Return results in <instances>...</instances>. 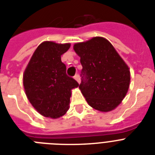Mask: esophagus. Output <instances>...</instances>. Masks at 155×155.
<instances>
[{
  "mask_svg": "<svg viewBox=\"0 0 155 155\" xmlns=\"http://www.w3.org/2000/svg\"><path fill=\"white\" fill-rule=\"evenodd\" d=\"M74 79L78 83L81 82V78H80V76H79V74H76V75H75V76H74Z\"/></svg>",
  "mask_w": 155,
  "mask_h": 155,
  "instance_id": "esophagus-1",
  "label": "esophagus"
}]
</instances>
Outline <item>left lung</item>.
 Segmentation results:
<instances>
[{"label": "left lung", "instance_id": "8db88e82", "mask_svg": "<svg viewBox=\"0 0 155 155\" xmlns=\"http://www.w3.org/2000/svg\"><path fill=\"white\" fill-rule=\"evenodd\" d=\"M74 50L82 66L79 85L86 101L94 109L110 112L121 103L130 85V70L109 41L93 37L75 43Z\"/></svg>", "mask_w": 155, "mask_h": 155}]
</instances>
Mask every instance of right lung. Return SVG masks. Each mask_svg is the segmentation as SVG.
<instances>
[{
  "label": "right lung",
  "mask_w": 155,
  "mask_h": 155,
  "mask_svg": "<svg viewBox=\"0 0 155 155\" xmlns=\"http://www.w3.org/2000/svg\"><path fill=\"white\" fill-rule=\"evenodd\" d=\"M70 43L45 41L37 47L23 75L28 99L37 112L45 117L59 118L69 109L71 90L79 84L66 74L61 55Z\"/></svg>",
  "instance_id": "add662e5"
}]
</instances>
